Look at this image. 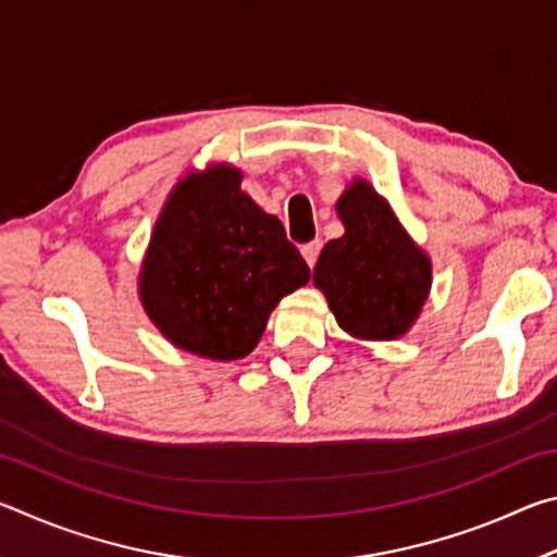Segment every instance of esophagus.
Listing matches in <instances>:
<instances>
[{
  "label": "esophagus",
  "mask_w": 557,
  "mask_h": 557,
  "mask_svg": "<svg viewBox=\"0 0 557 557\" xmlns=\"http://www.w3.org/2000/svg\"><path fill=\"white\" fill-rule=\"evenodd\" d=\"M319 250H322V243H319V240H312V243L301 245V258L307 260V265H309V268H314V265H317Z\"/></svg>",
  "instance_id": "34e87169"
}]
</instances>
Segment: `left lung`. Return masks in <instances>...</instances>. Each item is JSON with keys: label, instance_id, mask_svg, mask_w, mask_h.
Masks as SVG:
<instances>
[{"label": "left lung", "instance_id": "8db88e82", "mask_svg": "<svg viewBox=\"0 0 557 557\" xmlns=\"http://www.w3.org/2000/svg\"><path fill=\"white\" fill-rule=\"evenodd\" d=\"M346 233L329 240L314 268L338 326L356 338L391 342L422 312L432 262L395 219L388 201L363 178L336 203Z\"/></svg>", "mask_w": 557, "mask_h": 557}]
</instances>
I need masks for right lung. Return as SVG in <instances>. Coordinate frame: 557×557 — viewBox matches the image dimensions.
<instances>
[{
	"label": "right lung",
	"mask_w": 557,
	"mask_h": 557,
	"mask_svg": "<svg viewBox=\"0 0 557 557\" xmlns=\"http://www.w3.org/2000/svg\"><path fill=\"white\" fill-rule=\"evenodd\" d=\"M211 166L174 186L149 240L139 299L174 346L215 361L248 356L277 301L309 282L282 223Z\"/></svg>",
	"instance_id": "1"
}]
</instances>
